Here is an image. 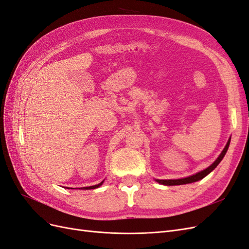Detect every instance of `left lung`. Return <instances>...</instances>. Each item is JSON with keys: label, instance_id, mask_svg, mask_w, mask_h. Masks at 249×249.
I'll list each match as a JSON object with an SVG mask.
<instances>
[{"label": "left lung", "instance_id": "left-lung-1", "mask_svg": "<svg viewBox=\"0 0 249 249\" xmlns=\"http://www.w3.org/2000/svg\"><path fill=\"white\" fill-rule=\"evenodd\" d=\"M230 142H231V139H229V141H228V143H227V145H225V147H224V149L222 150V153L220 154V156L218 157L217 159H216V161H215L212 165H211V166H209L207 169L202 170V171H200V172L195 173V175H193V176H191V177L185 178H178V179H157V182L162 184V185H166V186L185 185V184H190V183L197 182V180H199V179L205 178L206 176H208L211 171H213V170L217 167V165L221 162V160L223 159L224 155L227 154V152H228V148H229V146H230Z\"/></svg>", "mask_w": 249, "mask_h": 249}]
</instances>
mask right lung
Here are the masks:
<instances>
[{"instance_id":"add662e5","label":"right lung","mask_w":249,"mask_h":249,"mask_svg":"<svg viewBox=\"0 0 249 249\" xmlns=\"http://www.w3.org/2000/svg\"><path fill=\"white\" fill-rule=\"evenodd\" d=\"M103 184V182L102 183H100V184H97V185H94V186H90V187H84V188H82V189H95V188H97V187H100L101 185Z\"/></svg>"}]
</instances>
